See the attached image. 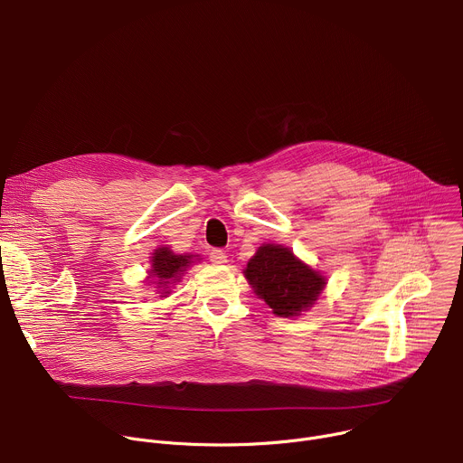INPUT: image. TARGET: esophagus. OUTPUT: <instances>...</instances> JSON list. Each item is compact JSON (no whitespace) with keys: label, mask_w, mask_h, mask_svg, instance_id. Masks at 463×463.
<instances>
[{"label":"esophagus","mask_w":463,"mask_h":463,"mask_svg":"<svg viewBox=\"0 0 463 463\" xmlns=\"http://www.w3.org/2000/svg\"><path fill=\"white\" fill-rule=\"evenodd\" d=\"M210 261H212V263H215V265H222V263H226V261H228V255H226V251H224V250L215 248V250H212V251H210Z\"/></svg>","instance_id":"1"}]
</instances>
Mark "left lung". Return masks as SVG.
<instances>
[{
	"label": "left lung",
	"instance_id": "obj_1",
	"mask_svg": "<svg viewBox=\"0 0 463 463\" xmlns=\"http://www.w3.org/2000/svg\"><path fill=\"white\" fill-rule=\"evenodd\" d=\"M244 278L272 313L283 318L311 309L326 288V278L281 244L260 246L246 265Z\"/></svg>",
	"mask_w": 463,
	"mask_h": 463
}]
</instances>
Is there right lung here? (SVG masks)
Returning <instances> with one entry per match:
<instances>
[{"label":"right lung","mask_w":463,"mask_h":463,"mask_svg":"<svg viewBox=\"0 0 463 463\" xmlns=\"http://www.w3.org/2000/svg\"><path fill=\"white\" fill-rule=\"evenodd\" d=\"M196 258V255H194ZM152 267L148 270V278L150 283H156L164 296L169 294V285L180 281L182 274L185 272V269L193 263V255H178L175 251H171L167 246L154 250L152 260H150Z\"/></svg>","instance_id":"add662e5"}]
</instances>
